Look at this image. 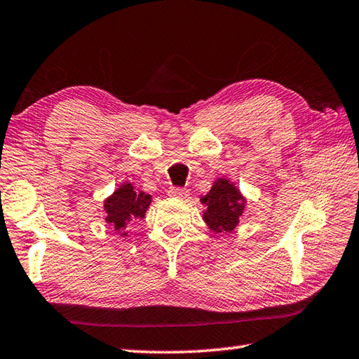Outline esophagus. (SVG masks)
Returning <instances> with one entry per match:
<instances>
[{
  "label": "esophagus",
  "instance_id": "esophagus-1",
  "mask_svg": "<svg viewBox=\"0 0 359 359\" xmlns=\"http://www.w3.org/2000/svg\"><path fill=\"white\" fill-rule=\"evenodd\" d=\"M170 194L174 196V197H188L189 196V191L187 188H171L170 189Z\"/></svg>",
  "mask_w": 359,
  "mask_h": 359
}]
</instances>
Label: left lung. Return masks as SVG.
<instances>
[{
	"label": "left lung",
	"instance_id": "left-lung-1",
	"mask_svg": "<svg viewBox=\"0 0 359 359\" xmlns=\"http://www.w3.org/2000/svg\"><path fill=\"white\" fill-rule=\"evenodd\" d=\"M201 202L205 205L203 220L216 234L234 231L245 208V197L228 179H217Z\"/></svg>",
	"mask_w": 359,
	"mask_h": 359
}]
</instances>
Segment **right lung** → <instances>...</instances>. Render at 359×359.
Segmentation results:
<instances>
[{
  "mask_svg": "<svg viewBox=\"0 0 359 359\" xmlns=\"http://www.w3.org/2000/svg\"><path fill=\"white\" fill-rule=\"evenodd\" d=\"M151 203V196L137 191L134 185L123 184L104 201V220L121 238L128 236L126 226L137 219H143Z\"/></svg>",
  "mask_w": 359,
  "mask_h": 359,
  "instance_id": "right-lung-1",
  "label": "right lung"
}]
</instances>
